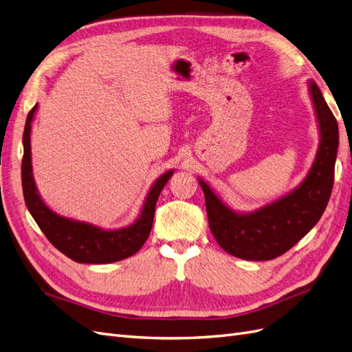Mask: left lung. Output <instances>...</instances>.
<instances>
[{
	"label": "left lung",
	"mask_w": 352,
	"mask_h": 352,
	"mask_svg": "<svg viewBox=\"0 0 352 352\" xmlns=\"http://www.w3.org/2000/svg\"><path fill=\"white\" fill-rule=\"evenodd\" d=\"M310 89L322 141L301 186L251 214H238L223 204L204 180H199L210 230L220 247L233 257L252 261L279 257L314 228L326 210L335 179L338 122L316 82H310Z\"/></svg>",
	"instance_id": "8db88e82"
}]
</instances>
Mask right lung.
I'll return each mask as SVG.
<instances>
[{
    "label": "right lung",
    "mask_w": 352,
    "mask_h": 352,
    "mask_svg": "<svg viewBox=\"0 0 352 352\" xmlns=\"http://www.w3.org/2000/svg\"><path fill=\"white\" fill-rule=\"evenodd\" d=\"M36 105L28 114L23 132V160H22V186L25 202L32 217L44 232L47 239L54 247L76 263L105 264L124 260L141 250L150 236L153 228L155 204L160 192L172 177L173 172L160 176L146 197L142 212L132 226L119 230H102L97 226L76 220L61 217L52 212L36 192L32 177L30 164V123L34 119Z\"/></svg>",
    "instance_id": "1"
}]
</instances>
